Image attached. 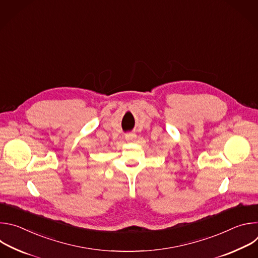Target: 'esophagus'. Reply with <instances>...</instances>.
<instances>
[{"label": "esophagus", "mask_w": 258, "mask_h": 258, "mask_svg": "<svg viewBox=\"0 0 258 258\" xmlns=\"http://www.w3.org/2000/svg\"><path fill=\"white\" fill-rule=\"evenodd\" d=\"M136 135L135 134H126L125 135V140L126 141H134L136 139Z\"/></svg>", "instance_id": "obj_1"}]
</instances>
